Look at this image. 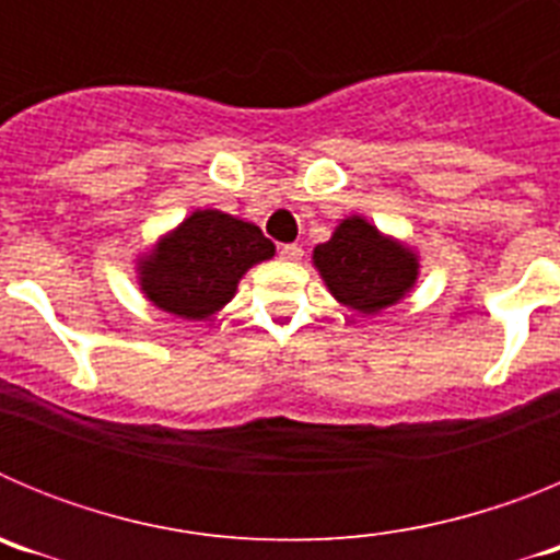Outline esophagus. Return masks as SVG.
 <instances>
[{
  "mask_svg": "<svg viewBox=\"0 0 560 560\" xmlns=\"http://www.w3.org/2000/svg\"><path fill=\"white\" fill-rule=\"evenodd\" d=\"M280 257H283V260H300V257H303V246H300V244H283V246H280Z\"/></svg>",
  "mask_w": 560,
  "mask_h": 560,
  "instance_id": "esophagus-1",
  "label": "esophagus"
}]
</instances>
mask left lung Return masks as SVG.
Wrapping results in <instances>:
<instances>
[{
	"instance_id": "1",
	"label": "left lung",
	"mask_w": 560,
	"mask_h": 560,
	"mask_svg": "<svg viewBox=\"0 0 560 560\" xmlns=\"http://www.w3.org/2000/svg\"><path fill=\"white\" fill-rule=\"evenodd\" d=\"M314 266L330 294L359 314L389 308L418 280V257L359 215L341 221L328 244L316 246Z\"/></svg>"
}]
</instances>
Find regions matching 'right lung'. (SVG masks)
<instances>
[{"label": "right lung", "instance_id": "1", "mask_svg": "<svg viewBox=\"0 0 560 560\" xmlns=\"http://www.w3.org/2000/svg\"><path fill=\"white\" fill-rule=\"evenodd\" d=\"M271 255L275 244L260 226L221 210H196L140 260V285L156 308L207 319L230 303L246 269Z\"/></svg>", "mask_w": 560, "mask_h": 560}]
</instances>
